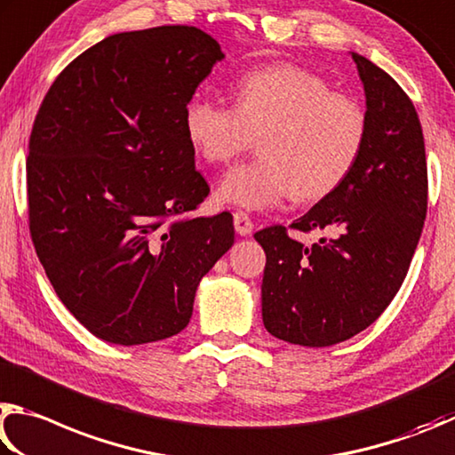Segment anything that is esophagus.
<instances>
[{"label":"esophagus","instance_id":"34e87169","mask_svg":"<svg viewBox=\"0 0 455 455\" xmlns=\"http://www.w3.org/2000/svg\"><path fill=\"white\" fill-rule=\"evenodd\" d=\"M234 226H235V232L240 235H250L251 229H253V223L250 220V215L243 213V212L234 213Z\"/></svg>","mask_w":455,"mask_h":455}]
</instances>
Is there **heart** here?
Wrapping results in <instances>:
<instances>
[{
    "label": "heart",
    "instance_id": "obj_1",
    "mask_svg": "<svg viewBox=\"0 0 455 455\" xmlns=\"http://www.w3.org/2000/svg\"><path fill=\"white\" fill-rule=\"evenodd\" d=\"M183 132L210 164L229 162L259 135L261 157L229 170L218 188L220 202L259 212L291 194L298 202H315L339 188L363 154L368 116L320 76L277 63L240 76L234 106L191 95Z\"/></svg>",
    "mask_w": 455,
    "mask_h": 455
}]
</instances>
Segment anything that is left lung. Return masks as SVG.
Here are the masks:
<instances>
[{"label":"left lung","mask_w":455,"mask_h":455,"mask_svg":"<svg viewBox=\"0 0 455 455\" xmlns=\"http://www.w3.org/2000/svg\"><path fill=\"white\" fill-rule=\"evenodd\" d=\"M352 53L365 93L368 140L354 172L291 223L331 232L304 245L274 226L266 251L261 317L274 338L328 347L363 331L392 304L410 269L427 210L424 133L392 76Z\"/></svg>","instance_id":"1"}]
</instances>
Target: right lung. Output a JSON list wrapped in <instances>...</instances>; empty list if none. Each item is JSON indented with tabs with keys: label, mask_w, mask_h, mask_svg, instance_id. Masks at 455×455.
<instances>
[{
	"label": "right lung",
	"mask_w": 455,
	"mask_h": 455,
	"mask_svg": "<svg viewBox=\"0 0 455 455\" xmlns=\"http://www.w3.org/2000/svg\"><path fill=\"white\" fill-rule=\"evenodd\" d=\"M223 55L191 26L114 34L69 63L29 138V232L45 275L95 338L140 346L189 323L234 218L173 220L210 194L183 108Z\"/></svg>",
	"instance_id": "add662e5"
}]
</instances>
